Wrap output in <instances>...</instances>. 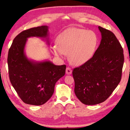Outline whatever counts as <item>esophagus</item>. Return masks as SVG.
Masks as SVG:
<instances>
[{
    "label": "esophagus",
    "mask_w": 130,
    "mask_h": 130,
    "mask_svg": "<svg viewBox=\"0 0 130 130\" xmlns=\"http://www.w3.org/2000/svg\"><path fill=\"white\" fill-rule=\"evenodd\" d=\"M72 73V69L69 67L67 68V69H66V73L68 74V75H69V74H71Z\"/></svg>",
    "instance_id": "1"
}]
</instances>
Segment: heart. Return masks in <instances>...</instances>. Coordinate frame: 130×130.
Instances as JSON below:
<instances>
[{"label": "heart", "instance_id": "b5f03b06", "mask_svg": "<svg viewBox=\"0 0 130 130\" xmlns=\"http://www.w3.org/2000/svg\"><path fill=\"white\" fill-rule=\"evenodd\" d=\"M98 37L91 30L72 27L61 33L56 39L57 45L52 48L53 54L62 57L68 54L73 64L81 65L93 56L98 44Z\"/></svg>", "mask_w": 130, "mask_h": 130}]
</instances>
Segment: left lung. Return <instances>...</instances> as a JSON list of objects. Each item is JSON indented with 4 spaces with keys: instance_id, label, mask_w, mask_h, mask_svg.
Returning a JSON list of instances; mask_svg holds the SVG:
<instances>
[{
    "instance_id": "8db88e82",
    "label": "left lung",
    "mask_w": 130,
    "mask_h": 130,
    "mask_svg": "<svg viewBox=\"0 0 130 130\" xmlns=\"http://www.w3.org/2000/svg\"><path fill=\"white\" fill-rule=\"evenodd\" d=\"M102 39L93 57L72 72L74 93L86 105L106 100L119 84L124 63L123 50L112 32L98 27Z\"/></svg>"
}]
</instances>
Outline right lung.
<instances>
[{
  "label": "right lung",
  "mask_w": 130,
  "mask_h": 130,
  "mask_svg": "<svg viewBox=\"0 0 130 130\" xmlns=\"http://www.w3.org/2000/svg\"><path fill=\"white\" fill-rule=\"evenodd\" d=\"M48 26L24 30L15 37L8 50L7 63L10 82L21 100L26 104L41 105L54 93L55 84L65 75L66 65H56L50 61L29 60L25 52L27 38H45L49 42Z\"/></svg>",
  "instance_id": "right-lung-1"
}]
</instances>
